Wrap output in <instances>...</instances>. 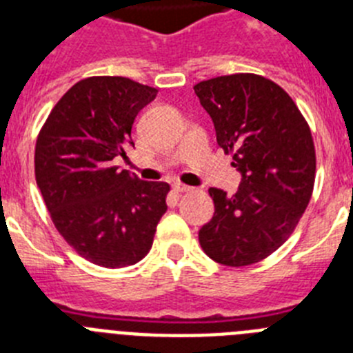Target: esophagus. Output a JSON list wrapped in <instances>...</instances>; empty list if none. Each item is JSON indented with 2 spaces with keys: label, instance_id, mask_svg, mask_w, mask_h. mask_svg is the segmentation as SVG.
Listing matches in <instances>:
<instances>
[{
  "label": "esophagus",
  "instance_id": "1",
  "mask_svg": "<svg viewBox=\"0 0 353 353\" xmlns=\"http://www.w3.org/2000/svg\"><path fill=\"white\" fill-rule=\"evenodd\" d=\"M191 189H192V187L185 185V183H180V182L173 183V191L174 192H187V191H191Z\"/></svg>",
  "mask_w": 353,
  "mask_h": 353
}]
</instances>
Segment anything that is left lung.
I'll list each match as a JSON object with an SVG mask.
<instances>
[{
	"mask_svg": "<svg viewBox=\"0 0 353 353\" xmlns=\"http://www.w3.org/2000/svg\"><path fill=\"white\" fill-rule=\"evenodd\" d=\"M194 93L242 174L233 196L208 189L215 212L199 244L226 267L256 263L285 244L310 203L316 171L310 125L279 84L256 74L201 81Z\"/></svg>",
	"mask_w": 353,
	"mask_h": 353,
	"instance_id": "obj_1",
	"label": "left lung"
}]
</instances>
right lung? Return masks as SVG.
I'll return each mask as SVG.
<instances>
[{
  "label": "right lung",
  "instance_id": "1",
  "mask_svg": "<svg viewBox=\"0 0 353 353\" xmlns=\"http://www.w3.org/2000/svg\"><path fill=\"white\" fill-rule=\"evenodd\" d=\"M155 95L129 77H88L61 97L37 139V185L56 230L79 256L105 269L143 260L168 210L166 182L113 166L134 146V120Z\"/></svg>",
  "mask_w": 353,
  "mask_h": 353
}]
</instances>
